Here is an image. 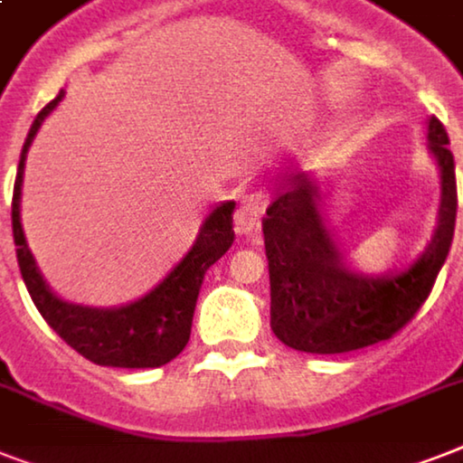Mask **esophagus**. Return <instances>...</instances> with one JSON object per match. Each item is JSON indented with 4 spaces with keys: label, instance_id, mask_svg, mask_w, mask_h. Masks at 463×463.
<instances>
[{
    "label": "esophagus",
    "instance_id": "obj_1",
    "mask_svg": "<svg viewBox=\"0 0 463 463\" xmlns=\"http://www.w3.org/2000/svg\"><path fill=\"white\" fill-rule=\"evenodd\" d=\"M269 203V194L267 192H252L250 196H245V202L235 211V231L240 235H247V232H252L257 225H260L261 213L267 211Z\"/></svg>",
    "mask_w": 463,
    "mask_h": 463
}]
</instances>
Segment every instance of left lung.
Segmentation results:
<instances>
[{
	"label": "left lung",
	"mask_w": 463,
	"mask_h": 463,
	"mask_svg": "<svg viewBox=\"0 0 463 463\" xmlns=\"http://www.w3.org/2000/svg\"><path fill=\"white\" fill-rule=\"evenodd\" d=\"M449 137L428 119V151L439 165L435 235L409 267L363 274L345 264L319 209V189L298 173L261 221L271 283V329L305 353H348L392 338L428 300L445 264L457 223V175Z\"/></svg>",
	"instance_id": "1"
}]
</instances>
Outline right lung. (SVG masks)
<instances>
[{
  "instance_id": "1",
  "label": "right lung",
  "mask_w": 463,
  "mask_h": 463,
  "mask_svg": "<svg viewBox=\"0 0 463 463\" xmlns=\"http://www.w3.org/2000/svg\"><path fill=\"white\" fill-rule=\"evenodd\" d=\"M60 96L38 112L25 137L21 160H18L16 184H14V202H11V228L16 242V260L21 276L33 303L38 307L50 326L67 341L83 358L108 367H160L177 358L187 345L192 331L196 298L202 288L203 274L211 264H216L231 250L235 232H232V209L235 202L218 203L202 223L182 261L134 303L119 307H89L74 305L54 296L50 286L40 274L38 264L33 260L31 250L25 245L24 228H21V184H24L25 154L38 134L43 119L60 105Z\"/></svg>"
}]
</instances>
